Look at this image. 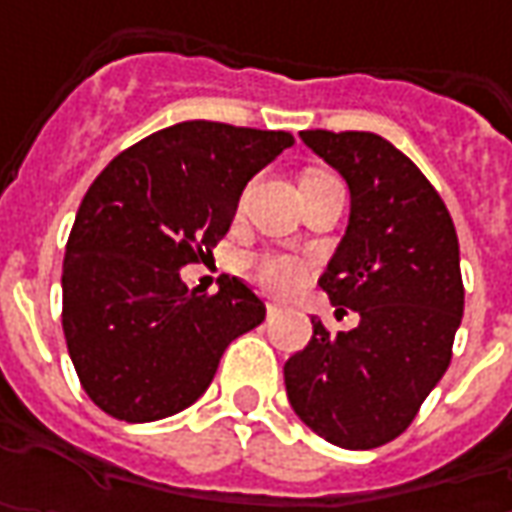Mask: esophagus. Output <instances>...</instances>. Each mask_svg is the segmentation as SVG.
Segmentation results:
<instances>
[{
    "mask_svg": "<svg viewBox=\"0 0 512 512\" xmlns=\"http://www.w3.org/2000/svg\"><path fill=\"white\" fill-rule=\"evenodd\" d=\"M266 311H269V317H272V314H277V311H280V306H277V303H269V306H266Z\"/></svg>",
    "mask_w": 512,
    "mask_h": 512,
    "instance_id": "esophagus-1",
    "label": "esophagus"
}]
</instances>
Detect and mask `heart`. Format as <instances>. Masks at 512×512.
<instances>
[{
  "label": "heart",
  "instance_id": "b5f03b06",
  "mask_svg": "<svg viewBox=\"0 0 512 512\" xmlns=\"http://www.w3.org/2000/svg\"><path fill=\"white\" fill-rule=\"evenodd\" d=\"M257 277L274 294H286L303 283L306 266L291 255H263L257 260Z\"/></svg>",
  "mask_w": 512,
  "mask_h": 512
}]
</instances>
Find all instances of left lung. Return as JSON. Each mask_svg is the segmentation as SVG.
Listing matches in <instances>:
<instances>
[{
	"mask_svg": "<svg viewBox=\"0 0 512 512\" xmlns=\"http://www.w3.org/2000/svg\"><path fill=\"white\" fill-rule=\"evenodd\" d=\"M303 144L348 186V223L320 289L360 323L283 365L294 414L326 442L371 450L397 439L448 371L465 289L448 209L408 155L377 133L306 130Z\"/></svg>",
	"mask_w": 512,
	"mask_h": 512,
	"instance_id": "8db88e82",
	"label": "left lung"
}]
</instances>
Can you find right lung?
<instances>
[{"instance_id": "right-lung-1", "label": "right lung", "mask_w": 512, "mask_h": 512, "mask_svg": "<svg viewBox=\"0 0 512 512\" xmlns=\"http://www.w3.org/2000/svg\"><path fill=\"white\" fill-rule=\"evenodd\" d=\"M291 144L277 130L184 121L121 152L87 189L64 252L62 328L104 414L155 422L184 411L226 345L266 320L238 277L206 297L181 269L212 255L243 186Z\"/></svg>"}]
</instances>
